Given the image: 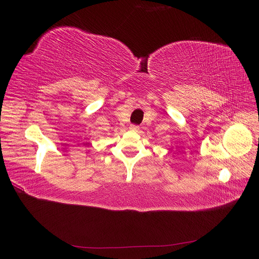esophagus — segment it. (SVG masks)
I'll return each mask as SVG.
<instances>
[{
    "label": "esophagus",
    "instance_id": "esophagus-1",
    "mask_svg": "<svg viewBox=\"0 0 259 259\" xmlns=\"http://www.w3.org/2000/svg\"><path fill=\"white\" fill-rule=\"evenodd\" d=\"M138 130H139V127L137 126V125H131V126H130L131 132H137Z\"/></svg>",
    "mask_w": 259,
    "mask_h": 259
}]
</instances>
